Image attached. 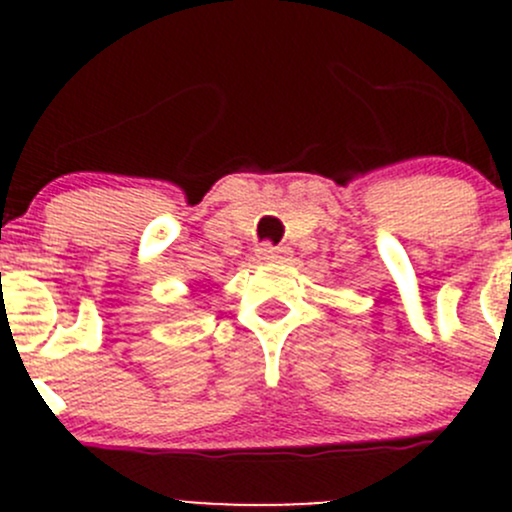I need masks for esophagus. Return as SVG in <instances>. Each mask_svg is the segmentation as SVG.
<instances>
[{
	"label": "esophagus",
	"instance_id": "esophagus-1",
	"mask_svg": "<svg viewBox=\"0 0 512 512\" xmlns=\"http://www.w3.org/2000/svg\"><path fill=\"white\" fill-rule=\"evenodd\" d=\"M255 255L260 262H285V260H289V247L260 245L255 250Z\"/></svg>",
	"mask_w": 512,
	"mask_h": 512
}]
</instances>
